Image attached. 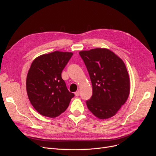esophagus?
Segmentation results:
<instances>
[{"label":"esophagus","mask_w":156,"mask_h":156,"mask_svg":"<svg viewBox=\"0 0 156 156\" xmlns=\"http://www.w3.org/2000/svg\"><path fill=\"white\" fill-rule=\"evenodd\" d=\"M75 95L76 96H79V91L77 90V91L75 92Z\"/></svg>","instance_id":"esophagus-1"}]
</instances>
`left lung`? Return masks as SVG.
Listing matches in <instances>:
<instances>
[{"mask_svg":"<svg viewBox=\"0 0 156 156\" xmlns=\"http://www.w3.org/2000/svg\"><path fill=\"white\" fill-rule=\"evenodd\" d=\"M92 85L87 107L100 119L115 116L129 95L130 80L126 66L119 56L106 48L81 51Z\"/></svg>","mask_w":156,"mask_h":156,"instance_id":"obj_1","label":"left lung"}]
</instances>
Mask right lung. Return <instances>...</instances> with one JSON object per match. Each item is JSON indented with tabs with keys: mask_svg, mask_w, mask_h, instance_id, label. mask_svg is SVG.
Instances as JSON below:
<instances>
[{
	"mask_svg": "<svg viewBox=\"0 0 156 156\" xmlns=\"http://www.w3.org/2000/svg\"><path fill=\"white\" fill-rule=\"evenodd\" d=\"M72 55L71 52L56 51L37 56L32 62L27 76V92L32 105L40 115L49 118L59 116L74 97L61 76Z\"/></svg>",
	"mask_w": 156,
	"mask_h": 156,
	"instance_id": "obj_1",
	"label": "right lung"
}]
</instances>
